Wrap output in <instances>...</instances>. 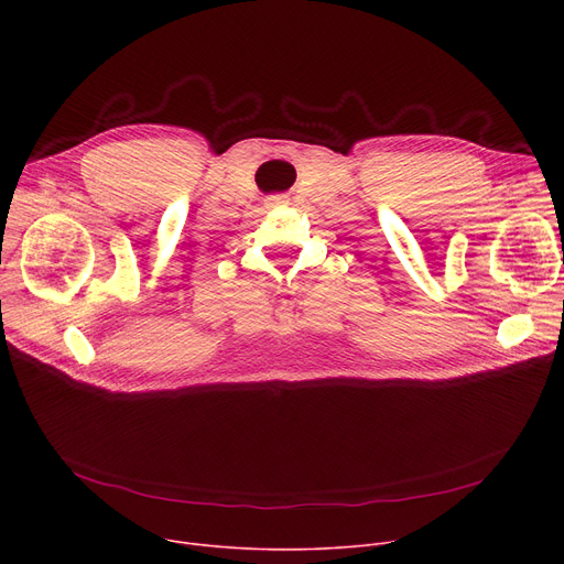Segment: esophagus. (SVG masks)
<instances>
[{"label": "esophagus", "mask_w": 564, "mask_h": 564, "mask_svg": "<svg viewBox=\"0 0 564 564\" xmlns=\"http://www.w3.org/2000/svg\"><path fill=\"white\" fill-rule=\"evenodd\" d=\"M267 203H270V205H285V203H288V196H285V194H274V196L267 198Z\"/></svg>", "instance_id": "34e87169"}]
</instances>
